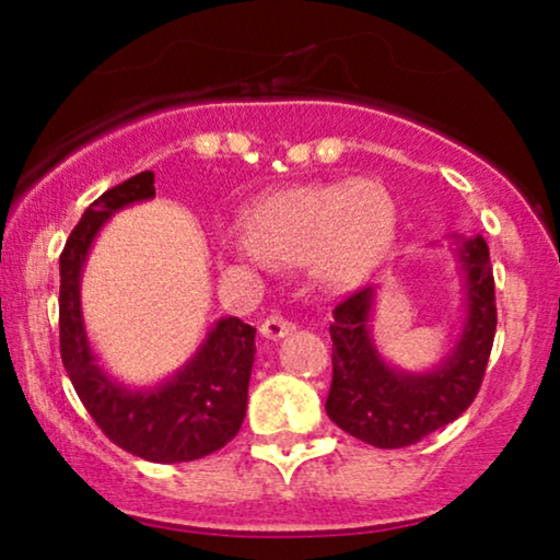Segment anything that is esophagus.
Wrapping results in <instances>:
<instances>
[{
	"instance_id": "1",
	"label": "esophagus",
	"mask_w": 560,
	"mask_h": 560,
	"mask_svg": "<svg viewBox=\"0 0 560 560\" xmlns=\"http://www.w3.org/2000/svg\"><path fill=\"white\" fill-rule=\"evenodd\" d=\"M293 328H295L293 320H288L285 316H280V313H270V316L262 320V326H259V331H262L265 339H272L275 341V339H282V336L293 331Z\"/></svg>"
}]
</instances>
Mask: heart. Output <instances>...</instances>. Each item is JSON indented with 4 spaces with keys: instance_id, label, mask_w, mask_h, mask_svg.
<instances>
[{
    "instance_id": "b5f03b06",
    "label": "heart",
    "mask_w": 560,
    "mask_h": 560,
    "mask_svg": "<svg viewBox=\"0 0 560 560\" xmlns=\"http://www.w3.org/2000/svg\"><path fill=\"white\" fill-rule=\"evenodd\" d=\"M395 234V203L372 178L293 183L267 190L242 211L229 255L270 265H305L326 288L354 285L382 262Z\"/></svg>"
}]
</instances>
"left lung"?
Segmentation results:
<instances>
[{"label":"left lung","instance_id":"8db88e82","mask_svg":"<svg viewBox=\"0 0 560 560\" xmlns=\"http://www.w3.org/2000/svg\"><path fill=\"white\" fill-rule=\"evenodd\" d=\"M466 275V326L454 354L428 374H402L372 347V288L341 298L328 326L334 380L326 412L341 431L377 448H402L448 425L474 402L497 331L494 272L487 242L466 240L458 252Z\"/></svg>","mask_w":560,"mask_h":560}]
</instances>
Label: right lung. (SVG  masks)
<instances>
[{
	"label": "right lung",
	"instance_id": "obj_1",
	"mask_svg": "<svg viewBox=\"0 0 560 560\" xmlns=\"http://www.w3.org/2000/svg\"><path fill=\"white\" fill-rule=\"evenodd\" d=\"M155 196V173L144 171L96 198L60 252V359L83 408L119 448L155 464L203 458L240 433L255 362V331L240 318L213 326L194 362L150 393H127L98 370L83 331L79 278L98 226L121 206Z\"/></svg>",
	"mask_w": 560,
	"mask_h": 560
}]
</instances>
